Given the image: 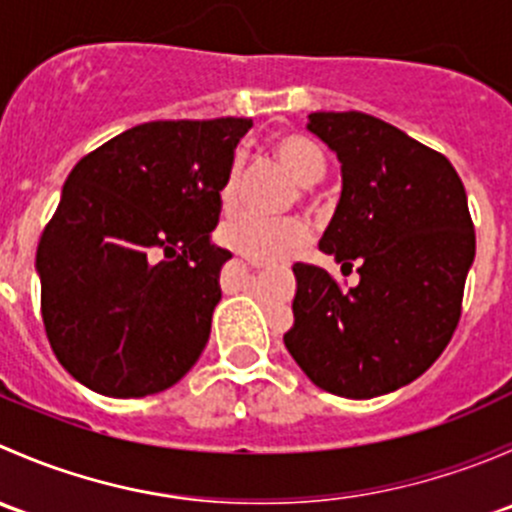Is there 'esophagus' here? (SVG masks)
<instances>
[{
  "label": "esophagus",
  "instance_id": "esophagus-1",
  "mask_svg": "<svg viewBox=\"0 0 512 512\" xmlns=\"http://www.w3.org/2000/svg\"><path fill=\"white\" fill-rule=\"evenodd\" d=\"M242 260H245L250 267H255V270H262V267H267V262L255 260V257H245V255H242Z\"/></svg>",
  "mask_w": 512,
  "mask_h": 512
}]
</instances>
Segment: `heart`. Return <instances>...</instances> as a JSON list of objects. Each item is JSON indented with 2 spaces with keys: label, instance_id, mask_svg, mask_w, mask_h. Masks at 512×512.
Listing matches in <instances>:
<instances>
[{
  "label": "heart",
  "instance_id": "obj_1",
  "mask_svg": "<svg viewBox=\"0 0 512 512\" xmlns=\"http://www.w3.org/2000/svg\"><path fill=\"white\" fill-rule=\"evenodd\" d=\"M272 153L280 160L282 168L297 180L299 185L317 183L324 175V153L314 141H309L302 133H285L272 143ZM240 178L242 163L240 158L232 160L227 168L223 183H220V205L223 213H232L240 198ZM220 240L225 247L240 252L245 257L272 262L292 255L294 250L309 242V227L299 218H280L267 220L255 218V215H237V218L225 220L220 227Z\"/></svg>",
  "mask_w": 512,
  "mask_h": 512
}]
</instances>
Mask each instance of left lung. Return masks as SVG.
I'll list each match as a JSON object with an SVG mask.
<instances>
[{
	"label": "left lung",
	"mask_w": 512,
	"mask_h": 512,
	"mask_svg": "<svg viewBox=\"0 0 512 512\" xmlns=\"http://www.w3.org/2000/svg\"><path fill=\"white\" fill-rule=\"evenodd\" d=\"M307 128L342 163L319 250L356 265L359 285L297 262L285 347L319 389L374 399L418 379L456 332L476 257L466 188L446 156L369 113L317 111Z\"/></svg>",
	"instance_id": "left-lung-1"
}]
</instances>
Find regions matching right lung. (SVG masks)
I'll return each mask as SVG.
<instances>
[{
  "label": "right lung",
  "mask_w": 512,
  "mask_h": 512,
  "mask_svg": "<svg viewBox=\"0 0 512 512\" xmlns=\"http://www.w3.org/2000/svg\"><path fill=\"white\" fill-rule=\"evenodd\" d=\"M250 118L151 121L91 151L41 232V317L56 359L113 399L158 394L203 354L220 270V183Z\"/></svg>",
  "instance_id": "obj_1"
}]
</instances>
